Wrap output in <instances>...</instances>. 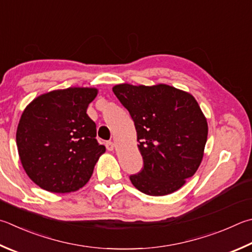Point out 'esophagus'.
<instances>
[{
    "label": "esophagus",
    "instance_id": "34e87169",
    "mask_svg": "<svg viewBox=\"0 0 252 252\" xmlns=\"http://www.w3.org/2000/svg\"><path fill=\"white\" fill-rule=\"evenodd\" d=\"M106 148H107V150L108 151H113L114 150V148H116V144L113 143V142H107L106 143Z\"/></svg>",
    "mask_w": 252,
    "mask_h": 252
}]
</instances>
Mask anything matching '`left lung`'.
I'll return each mask as SVG.
<instances>
[{
    "label": "left lung",
    "mask_w": 252,
    "mask_h": 252,
    "mask_svg": "<svg viewBox=\"0 0 252 252\" xmlns=\"http://www.w3.org/2000/svg\"><path fill=\"white\" fill-rule=\"evenodd\" d=\"M114 94L129 111L144 166L130 176L150 196L172 194L194 175L207 141V119L189 93L165 84L116 85Z\"/></svg>",
    "instance_id": "left-lung-1"
}]
</instances>
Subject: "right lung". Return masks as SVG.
<instances>
[{
	"label": "right lung",
	"instance_id": "1",
	"mask_svg": "<svg viewBox=\"0 0 252 252\" xmlns=\"http://www.w3.org/2000/svg\"><path fill=\"white\" fill-rule=\"evenodd\" d=\"M98 89L70 87L36 97L23 111L16 130L21 163L36 185L52 193L84 187L106 152L87 114Z\"/></svg>",
	"mask_w": 252,
	"mask_h": 252
}]
</instances>
